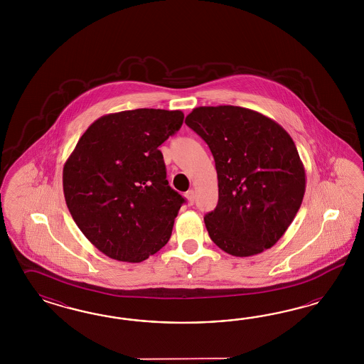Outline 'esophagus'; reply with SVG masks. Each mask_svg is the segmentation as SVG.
<instances>
[{"mask_svg":"<svg viewBox=\"0 0 364 364\" xmlns=\"http://www.w3.org/2000/svg\"><path fill=\"white\" fill-rule=\"evenodd\" d=\"M186 198H188V203L192 205V204L195 203V198H196V195H195V191H193V189H189L187 193H186Z\"/></svg>","mask_w":364,"mask_h":364,"instance_id":"esophagus-1","label":"esophagus"}]
</instances>
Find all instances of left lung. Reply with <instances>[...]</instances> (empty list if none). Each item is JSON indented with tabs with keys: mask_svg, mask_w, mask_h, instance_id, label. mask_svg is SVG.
I'll list each match as a JSON object with an SVG mask.
<instances>
[{
	"mask_svg": "<svg viewBox=\"0 0 364 364\" xmlns=\"http://www.w3.org/2000/svg\"><path fill=\"white\" fill-rule=\"evenodd\" d=\"M186 124L215 159L219 201L204 216L212 242L240 257L275 245L306 192V171L291 136L264 114L233 105L198 107Z\"/></svg>",
	"mask_w": 364,
	"mask_h": 364,
	"instance_id": "obj_1",
	"label": "left lung"
}]
</instances>
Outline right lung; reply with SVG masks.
<instances>
[{
  "label": "right lung",
  "instance_id": "obj_1",
  "mask_svg": "<svg viewBox=\"0 0 364 364\" xmlns=\"http://www.w3.org/2000/svg\"><path fill=\"white\" fill-rule=\"evenodd\" d=\"M181 110L134 109L97 119L63 171L78 228L110 259L140 263L166 245L184 198L169 187L159 146L180 129Z\"/></svg>",
  "mask_w": 364,
  "mask_h": 364
}]
</instances>
